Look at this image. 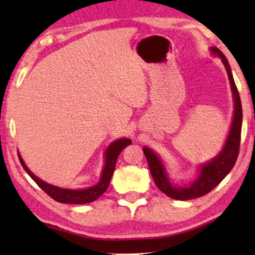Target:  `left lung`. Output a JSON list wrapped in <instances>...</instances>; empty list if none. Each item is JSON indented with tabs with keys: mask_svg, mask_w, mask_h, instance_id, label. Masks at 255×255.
<instances>
[{
	"mask_svg": "<svg viewBox=\"0 0 255 255\" xmlns=\"http://www.w3.org/2000/svg\"><path fill=\"white\" fill-rule=\"evenodd\" d=\"M211 54L221 58V60L225 66L226 73H228L230 86H231L233 103H235V111H233L232 123L230 128L228 138L222 151L218 153L217 156L211 159L210 161L200 166L197 177L194 182L188 184V186H176L170 182V179L167 173L166 167L163 165L162 160L159 155L153 151V149L144 146L142 151L147 159L149 170H151L152 177L154 180L156 187L166 194L167 196L174 200L187 201L191 198H197L204 196L205 194L210 193L216 186L221 183V181L231 172L238 158L239 146H240V135H242V124H243V109L242 101L237 89V86L233 80L231 67H230L228 59L223 54L221 50L217 47H210Z\"/></svg>",
	"mask_w": 255,
	"mask_h": 255,
	"instance_id": "obj_1",
	"label": "left lung"
}]
</instances>
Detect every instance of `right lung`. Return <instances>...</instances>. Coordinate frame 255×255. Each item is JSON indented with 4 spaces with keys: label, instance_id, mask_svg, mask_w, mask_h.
Listing matches in <instances>:
<instances>
[{
    "label": "right lung",
    "instance_id": "obj_1",
    "mask_svg": "<svg viewBox=\"0 0 255 255\" xmlns=\"http://www.w3.org/2000/svg\"><path fill=\"white\" fill-rule=\"evenodd\" d=\"M131 140L128 138H121L111 142L108 146L106 152H104V166L102 174H101V179L99 183L95 186L85 188V189H64V188L53 186L45 181L40 180L39 177L34 175L31 170L27 168L25 162L23 161L22 156L18 153L19 161L22 163L23 168L25 172L29 174L34 182L46 193L48 196H51L53 200L60 203H69V204H86L90 203V202L95 201L99 198L101 195H103L104 191L109 187L111 176H113L115 167H116V161L120 153L127 147L128 145L131 144Z\"/></svg>",
    "mask_w": 255,
    "mask_h": 255
}]
</instances>
